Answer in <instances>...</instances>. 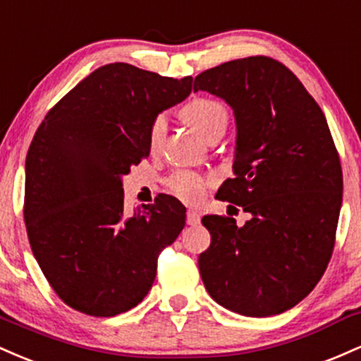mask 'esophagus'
<instances>
[{
  "label": "esophagus",
  "mask_w": 361,
  "mask_h": 361,
  "mask_svg": "<svg viewBox=\"0 0 361 361\" xmlns=\"http://www.w3.org/2000/svg\"><path fill=\"white\" fill-rule=\"evenodd\" d=\"M201 216L200 213L194 212V209H189L188 212V225H200Z\"/></svg>",
  "instance_id": "obj_1"
}]
</instances>
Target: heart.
<instances>
[{
	"mask_svg": "<svg viewBox=\"0 0 361 361\" xmlns=\"http://www.w3.org/2000/svg\"><path fill=\"white\" fill-rule=\"evenodd\" d=\"M182 117L206 140L224 135L230 121L228 107L218 99L212 97H196L189 100L182 107ZM167 131V117L165 114H157L152 119L148 128V145L152 149H157L164 141ZM167 189L179 196L180 200L189 202H197L204 196L206 182L200 173L189 172V170H176L165 180Z\"/></svg>",
	"mask_w": 361,
	"mask_h": 361,
	"instance_id": "obj_1",
	"label": "heart"
}]
</instances>
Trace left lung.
I'll return each mask as SVG.
<instances>
[{"label":"left lung","instance_id":"1","mask_svg":"<svg viewBox=\"0 0 361 361\" xmlns=\"http://www.w3.org/2000/svg\"><path fill=\"white\" fill-rule=\"evenodd\" d=\"M232 105L233 179L216 196L250 213L202 218L212 235L200 271L214 302L247 317L281 314L314 290L329 264L343 201L338 149L322 109L288 68L249 56L202 71L194 92Z\"/></svg>","mask_w":361,"mask_h":361}]
</instances>
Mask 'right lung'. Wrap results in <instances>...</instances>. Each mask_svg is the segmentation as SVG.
<instances>
[{"mask_svg": "<svg viewBox=\"0 0 361 361\" xmlns=\"http://www.w3.org/2000/svg\"><path fill=\"white\" fill-rule=\"evenodd\" d=\"M191 88V76L105 64L68 92L35 131L23 220L44 276L71 309L112 317L152 288L160 252L184 228L185 208L164 194L131 216L121 177L148 159L153 117Z\"/></svg>", "mask_w": 361, "mask_h": 361, "instance_id": "right-lung-1", "label": "right lung"}]
</instances>
